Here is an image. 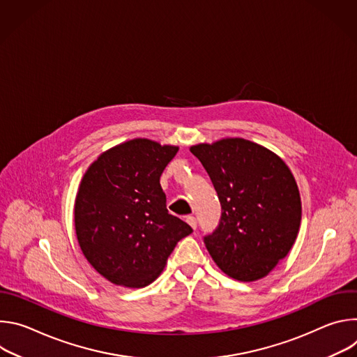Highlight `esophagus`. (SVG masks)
Instances as JSON below:
<instances>
[{
  "mask_svg": "<svg viewBox=\"0 0 357 357\" xmlns=\"http://www.w3.org/2000/svg\"><path fill=\"white\" fill-rule=\"evenodd\" d=\"M186 222H188V225H189L193 230L197 227V222H196V219H195L193 216H188V218H186Z\"/></svg>",
  "mask_w": 357,
  "mask_h": 357,
  "instance_id": "1",
  "label": "esophagus"
}]
</instances>
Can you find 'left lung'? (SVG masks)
I'll return each mask as SVG.
<instances>
[{
    "label": "left lung",
    "instance_id": "obj_1",
    "mask_svg": "<svg viewBox=\"0 0 357 357\" xmlns=\"http://www.w3.org/2000/svg\"><path fill=\"white\" fill-rule=\"evenodd\" d=\"M189 149L209 174L222 205L218 229L205 237L213 261L237 281L264 278L299 231L301 196L291 169L273 151L244 138Z\"/></svg>",
    "mask_w": 357,
    "mask_h": 357
}]
</instances>
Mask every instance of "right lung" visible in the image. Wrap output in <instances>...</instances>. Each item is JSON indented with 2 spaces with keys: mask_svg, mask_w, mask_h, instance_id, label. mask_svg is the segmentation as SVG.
<instances>
[{
  "mask_svg": "<svg viewBox=\"0 0 357 357\" xmlns=\"http://www.w3.org/2000/svg\"><path fill=\"white\" fill-rule=\"evenodd\" d=\"M179 146L148 138L121 142L84 172L75 200L83 256L107 281L142 288L164 271L192 227L168 213L160 178Z\"/></svg>",
  "mask_w": 357,
  "mask_h": 357,
  "instance_id": "add662e5",
  "label": "right lung"
}]
</instances>
